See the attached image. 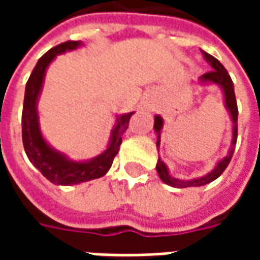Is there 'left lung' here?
I'll use <instances>...</instances> for the list:
<instances>
[{
    "label": "left lung",
    "instance_id": "8db88e82",
    "mask_svg": "<svg viewBox=\"0 0 260 260\" xmlns=\"http://www.w3.org/2000/svg\"><path fill=\"white\" fill-rule=\"evenodd\" d=\"M202 51V55L206 61L207 64L210 65L212 71L207 72V74L202 75L198 83L201 86H209V85H216L220 87V90L223 93V103L224 107L227 110V113L231 119V145H230L227 154L218 160L217 163L214 164L212 171H209L207 174L202 175V177H195V178H189V180H181V178H175L173 175L170 174V170L167 167V164L164 163L161 157L158 156L157 164H156V170H157V174L160 177V180L163 181L164 184H167L170 186H174V188H189V186H202L210 184L212 181L217 180L220 175L223 174V171L227 169V166L231 161V157L234 154L235 143H237V135H238V108H237V100H235V93H234V83L230 78L227 69L224 68L223 65L220 64V61L216 59L213 55L207 54L206 51ZM164 119L161 115H154V125H153V129L157 135V141H156V147L157 150L160 149V141H161V129H163Z\"/></svg>",
    "mask_w": 260,
    "mask_h": 260
}]
</instances>
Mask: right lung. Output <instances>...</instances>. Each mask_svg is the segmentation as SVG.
<instances>
[{"label":"right lung","mask_w":260,"mask_h":260,"mask_svg":"<svg viewBox=\"0 0 260 260\" xmlns=\"http://www.w3.org/2000/svg\"><path fill=\"white\" fill-rule=\"evenodd\" d=\"M82 46V42H65L51 48L37 61L36 67L26 83L22 113L23 147L30 163L55 185H76L107 174L122 143V135L128 128L131 117L135 113L132 111L115 115V124L110 134L107 147L100 154H97L96 157L87 160H74L48 143L40 128V117L37 108L46 72L50 64L57 58V55L67 51H74Z\"/></svg>","instance_id":"right-lung-1"}]
</instances>
